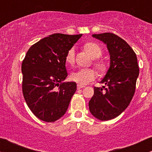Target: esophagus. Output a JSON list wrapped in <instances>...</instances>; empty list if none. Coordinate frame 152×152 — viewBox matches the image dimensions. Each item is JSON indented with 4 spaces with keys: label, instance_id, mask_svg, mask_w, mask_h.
Masks as SVG:
<instances>
[{
    "label": "esophagus",
    "instance_id": "esophagus-1",
    "mask_svg": "<svg viewBox=\"0 0 152 152\" xmlns=\"http://www.w3.org/2000/svg\"><path fill=\"white\" fill-rule=\"evenodd\" d=\"M86 86H83V85H80V84H77V88L80 89V88H85Z\"/></svg>",
    "mask_w": 152,
    "mask_h": 152
}]
</instances>
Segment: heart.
<instances>
[{"mask_svg":"<svg viewBox=\"0 0 152 152\" xmlns=\"http://www.w3.org/2000/svg\"><path fill=\"white\" fill-rule=\"evenodd\" d=\"M84 49L88 53L92 58H98L102 53V48L98 44L94 42H87L84 45ZM66 61L69 64H72L75 61V50L71 48L67 53L66 56ZM96 68L99 72L104 74L107 70V65L103 61H96L95 62ZM96 76V72L94 69H79L76 71L72 72L70 75L72 80L80 85H86L91 81L94 80Z\"/></svg>","mask_w":152,"mask_h":152,"instance_id":"b5f03b06","label":"heart"}]
</instances>
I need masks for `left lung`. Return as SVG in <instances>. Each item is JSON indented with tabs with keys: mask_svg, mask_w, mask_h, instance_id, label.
Segmentation results:
<instances>
[{
	"mask_svg": "<svg viewBox=\"0 0 152 152\" xmlns=\"http://www.w3.org/2000/svg\"><path fill=\"white\" fill-rule=\"evenodd\" d=\"M92 37L107 45L110 67L100 83L105 86L94 87L89 101L91 113L97 119H113L125 110L135 91L139 67L135 53L124 40L111 33L93 34Z\"/></svg>",
	"mask_w": 152,
	"mask_h": 152,
	"instance_id": "left-lung-1",
	"label": "left lung"
}]
</instances>
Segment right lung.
I'll return each instance as SVG.
<instances>
[{"label":"right lung","instance_id":"right-lung-1","mask_svg":"<svg viewBox=\"0 0 152 152\" xmlns=\"http://www.w3.org/2000/svg\"><path fill=\"white\" fill-rule=\"evenodd\" d=\"M82 34H54L29 48L22 63L23 93L30 110L40 120L54 122L66 112L76 91L75 82H64L66 56Z\"/></svg>","mask_w":152,"mask_h":152}]
</instances>
